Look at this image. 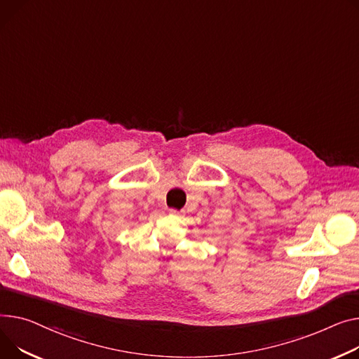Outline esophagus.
I'll return each mask as SVG.
<instances>
[{"label":"esophagus","instance_id":"obj_1","mask_svg":"<svg viewBox=\"0 0 359 359\" xmlns=\"http://www.w3.org/2000/svg\"><path fill=\"white\" fill-rule=\"evenodd\" d=\"M170 215H173V217H184V210H177V209H170Z\"/></svg>","mask_w":359,"mask_h":359}]
</instances>
